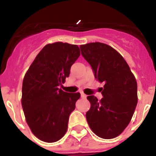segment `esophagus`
Segmentation results:
<instances>
[{"label":"esophagus","mask_w":156,"mask_h":156,"mask_svg":"<svg viewBox=\"0 0 156 156\" xmlns=\"http://www.w3.org/2000/svg\"><path fill=\"white\" fill-rule=\"evenodd\" d=\"M81 98H87V95L85 94L84 93L81 92Z\"/></svg>","instance_id":"obj_1"}]
</instances>
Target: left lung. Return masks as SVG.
Instances as JSON below:
<instances>
[{"label": "left lung", "mask_w": 156, "mask_h": 156, "mask_svg": "<svg viewBox=\"0 0 156 156\" xmlns=\"http://www.w3.org/2000/svg\"><path fill=\"white\" fill-rule=\"evenodd\" d=\"M80 48L93 69L95 79L105 83L100 101L93 95L87 98L90 103L86 113L88 125L99 137H116L128 126L137 106L134 75L123 57L109 45L95 42Z\"/></svg>", "instance_id": "1"}]
</instances>
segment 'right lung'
<instances>
[{
	"label": "right lung",
	"instance_id": "obj_1",
	"mask_svg": "<svg viewBox=\"0 0 156 156\" xmlns=\"http://www.w3.org/2000/svg\"><path fill=\"white\" fill-rule=\"evenodd\" d=\"M80 55L79 47L68 43L48 44L42 48L25 74L22 106L32 133L41 140L52 143L66 134L69 117L80 94L59 88Z\"/></svg>",
	"mask_w": 156,
	"mask_h": 156
}]
</instances>
